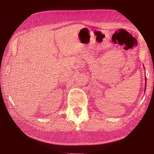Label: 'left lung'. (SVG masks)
Masks as SVG:
<instances>
[{"instance_id": "left-lung-1", "label": "left lung", "mask_w": 154, "mask_h": 154, "mask_svg": "<svg viewBox=\"0 0 154 154\" xmlns=\"http://www.w3.org/2000/svg\"><path fill=\"white\" fill-rule=\"evenodd\" d=\"M145 82H147V79L146 78H145ZM145 88H146V83H145Z\"/></svg>"}]
</instances>
